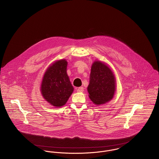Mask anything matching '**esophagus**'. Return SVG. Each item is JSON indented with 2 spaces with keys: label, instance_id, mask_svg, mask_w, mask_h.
Instances as JSON below:
<instances>
[{
  "label": "esophagus",
  "instance_id": "obj_1",
  "mask_svg": "<svg viewBox=\"0 0 159 159\" xmlns=\"http://www.w3.org/2000/svg\"><path fill=\"white\" fill-rule=\"evenodd\" d=\"M76 91L78 92H82L84 91V88L83 87H80L76 89Z\"/></svg>",
  "mask_w": 159,
  "mask_h": 159
}]
</instances>
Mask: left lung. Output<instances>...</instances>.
I'll use <instances>...</instances> for the list:
<instances>
[{
	"label": "left lung",
	"mask_w": 159,
	"mask_h": 159,
	"mask_svg": "<svg viewBox=\"0 0 159 159\" xmlns=\"http://www.w3.org/2000/svg\"><path fill=\"white\" fill-rule=\"evenodd\" d=\"M89 97L93 103L99 105L108 102L116 91V79L113 71L104 63L95 61L91 67Z\"/></svg>",
	"instance_id": "obj_1"
}]
</instances>
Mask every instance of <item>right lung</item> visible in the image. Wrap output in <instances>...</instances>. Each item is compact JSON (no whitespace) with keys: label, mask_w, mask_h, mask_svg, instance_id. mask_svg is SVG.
I'll list each match as a JSON object with an SVG mask.
<instances>
[{"label":"right lung","mask_w":159,"mask_h":159,"mask_svg":"<svg viewBox=\"0 0 159 159\" xmlns=\"http://www.w3.org/2000/svg\"><path fill=\"white\" fill-rule=\"evenodd\" d=\"M67 62L59 60L49 67L44 74L41 92L49 103L56 107H61L67 102L73 91L67 73Z\"/></svg>","instance_id":"add662e5"}]
</instances>
